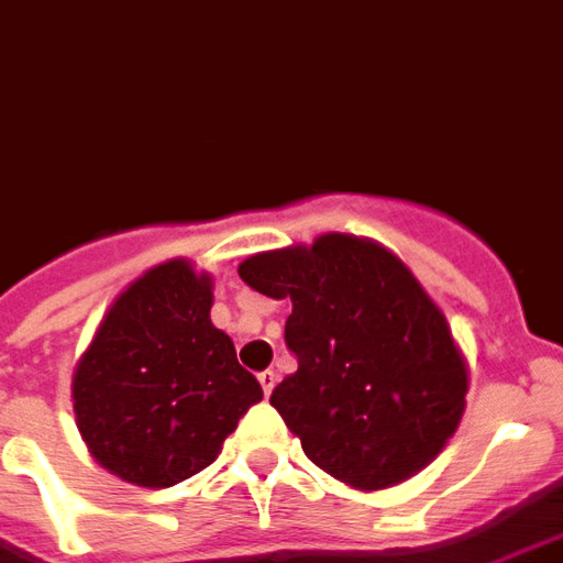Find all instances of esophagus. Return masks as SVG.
Masks as SVG:
<instances>
[{
    "label": "esophagus",
    "instance_id": "obj_1",
    "mask_svg": "<svg viewBox=\"0 0 563 563\" xmlns=\"http://www.w3.org/2000/svg\"><path fill=\"white\" fill-rule=\"evenodd\" d=\"M257 380H261V387H264V396H273V389H276V380H278L276 372H273V368H266V372L257 375Z\"/></svg>",
    "mask_w": 563,
    "mask_h": 563
}]
</instances>
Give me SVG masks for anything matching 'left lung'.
I'll use <instances>...</instances> for the list:
<instances>
[{
  "mask_svg": "<svg viewBox=\"0 0 563 563\" xmlns=\"http://www.w3.org/2000/svg\"><path fill=\"white\" fill-rule=\"evenodd\" d=\"M257 294L290 299L297 372L269 396L302 453L360 492L399 486L453 438L467 360L444 311L380 242L323 233L240 264Z\"/></svg>",
  "mask_w": 563,
  "mask_h": 563,
  "instance_id": "8db88e82",
  "label": "left lung"
}]
</instances>
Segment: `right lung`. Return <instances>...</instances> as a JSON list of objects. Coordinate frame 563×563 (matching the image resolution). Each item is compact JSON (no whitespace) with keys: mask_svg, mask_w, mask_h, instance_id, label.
Instances as JSON below:
<instances>
[{"mask_svg":"<svg viewBox=\"0 0 563 563\" xmlns=\"http://www.w3.org/2000/svg\"><path fill=\"white\" fill-rule=\"evenodd\" d=\"M209 309L212 276L186 257L164 261L113 299L77 360V432L113 477L143 489L195 477L264 399Z\"/></svg>","mask_w":563,"mask_h":563,"instance_id":"add662e5","label":"right lung"}]
</instances>
